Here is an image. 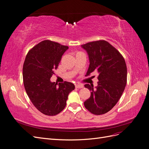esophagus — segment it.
Wrapping results in <instances>:
<instances>
[{"label": "esophagus", "mask_w": 149, "mask_h": 149, "mask_svg": "<svg viewBox=\"0 0 149 149\" xmlns=\"http://www.w3.org/2000/svg\"><path fill=\"white\" fill-rule=\"evenodd\" d=\"M76 88H83V85L81 84H77L75 86Z\"/></svg>", "instance_id": "1"}]
</instances>
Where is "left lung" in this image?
I'll return each mask as SVG.
<instances>
[{"label":"left lung","mask_w":149,"mask_h":149,"mask_svg":"<svg viewBox=\"0 0 149 149\" xmlns=\"http://www.w3.org/2000/svg\"><path fill=\"white\" fill-rule=\"evenodd\" d=\"M86 50L89 66L86 76L97 72L99 81L84 85L91 96L84 102V107L92 114L101 115L111 110L118 102L127 83V66L120 53L106 40H100L82 45Z\"/></svg>","instance_id":"8db88e82"}]
</instances>
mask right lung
Instances as JSON below:
<instances>
[{"instance_id": "add662e5", "label": "right lung", "mask_w": 149, "mask_h": 149, "mask_svg": "<svg viewBox=\"0 0 149 149\" xmlns=\"http://www.w3.org/2000/svg\"><path fill=\"white\" fill-rule=\"evenodd\" d=\"M68 47L46 40L29 51L23 66L25 89L34 106L45 115L55 116L64 109L68 96L74 89L70 82L59 83L50 78Z\"/></svg>"}]
</instances>
